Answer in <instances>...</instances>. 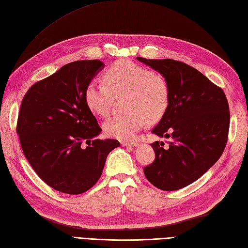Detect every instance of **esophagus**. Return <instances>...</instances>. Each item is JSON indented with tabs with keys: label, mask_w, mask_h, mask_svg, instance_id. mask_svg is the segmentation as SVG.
I'll use <instances>...</instances> for the list:
<instances>
[{
	"label": "esophagus",
	"mask_w": 248,
	"mask_h": 248,
	"mask_svg": "<svg viewBox=\"0 0 248 248\" xmlns=\"http://www.w3.org/2000/svg\"><path fill=\"white\" fill-rule=\"evenodd\" d=\"M120 143H122L123 147H136V145H138V142L135 141H122Z\"/></svg>",
	"instance_id": "esophagus-1"
}]
</instances>
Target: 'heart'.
Masks as SVG:
<instances>
[{"mask_svg":"<svg viewBox=\"0 0 248 248\" xmlns=\"http://www.w3.org/2000/svg\"><path fill=\"white\" fill-rule=\"evenodd\" d=\"M105 81L93 79L85 89L86 104L92 112L107 116L113 104V94L129 92L126 109L104 123L106 135L126 140L135 136L147 122L162 117L169 105V88L160 75L138 63L122 60L107 69Z\"/></svg>","mask_w":248,"mask_h":248,"instance_id":"obj_1","label":"heart"}]
</instances>
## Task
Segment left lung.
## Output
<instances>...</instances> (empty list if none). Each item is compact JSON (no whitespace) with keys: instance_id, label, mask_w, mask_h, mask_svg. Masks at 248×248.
<instances>
[{"instance_id":"8db88e82","label":"left lung","mask_w":248,"mask_h":248,"mask_svg":"<svg viewBox=\"0 0 248 248\" xmlns=\"http://www.w3.org/2000/svg\"><path fill=\"white\" fill-rule=\"evenodd\" d=\"M166 78L169 105L152 133L170 138L167 149L155 141V160L143 169L162 190L185 187L204 174L223 153L230 129V108L223 90L198 70L174 60L137 58Z\"/></svg>"}]
</instances>
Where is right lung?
Returning <instances> with one entry per match:
<instances>
[{"instance_id": "add662e5", "label": "right lung", "mask_w": 248, "mask_h": 248, "mask_svg": "<svg viewBox=\"0 0 248 248\" xmlns=\"http://www.w3.org/2000/svg\"><path fill=\"white\" fill-rule=\"evenodd\" d=\"M104 67L99 60L69 62L31 86L22 100L16 133L23 153L37 176L59 192L90 189L108 154L120 145L115 139H95L101 128L85 100L86 86Z\"/></svg>"}]
</instances>
